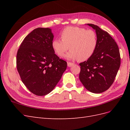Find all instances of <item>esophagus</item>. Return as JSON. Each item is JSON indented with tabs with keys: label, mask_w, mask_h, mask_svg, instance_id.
<instances>
[{
	"label": "esophagus",
	"mask_w": 130,
	"mask_h": 130,
	"mask_svg": "<svg viewBox=\"0 0 130 130\" xmlns=\"http://www.w3.org/2000/svg\"><path fill=\"white\" fill-rule=\"evenodd\" d=\"M74 63H71V62H68L67 63V65H68V67H72L73 66H74Z\"/></svg>",
	"instance_id": "34e87169"
}]
</instances>
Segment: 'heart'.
I'll use <instances>...</instances> for the list:
<instances>
[{
    "label": "heart",
    "instance_id": "1",
    "mask_svg": "<svg viewBox=\"0 0 130 130\" xmlns=\"http://www.w3.org/2000/svg\"><path fill=\"white\" fill-rule=\"evenodd\" d=\"M60 39L52 42V48L58 56L62 57L69 49L70 52L65 55L69 60L85 61L92 56L98 45V37L95 31L82 27L68 26L63 30ZM70 48H69V47Z\"/></svg>",
    "mask_w": 130,
    "mask_h": 130
}]
</instances>
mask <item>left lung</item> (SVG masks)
Segmentation results:
<instances>
[{"mask_svg":"<svg viewBox=\"0 0 130 130\" xmlns=\"http://www.w3.org/2000/svg\"><path fill=\"white\" fill-rule=\"evenodd\" d=\"M95 30L98 45L91 57L79 64V78L89 92L101 93L113 83L120 67V56L118 45L108 33L92 24H87Z\"/></svg>","mask_w":130,"mask_h":130,"instance_id":"obj_1","label":"left lung"}]
</instances>
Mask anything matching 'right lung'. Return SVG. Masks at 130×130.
Listing matches in <instances>:
<instances>
[{
	"label": "right lung",
	"mask_w": 130,
	"mask_h": 130,
	"mask_svg": "<svg viewBox=\"0 0 130 130\" xmlns=\"http://www.w3.org/2000/svg\"><path fill=\"white\" fill-rule=\"evenodd\" d=\"M52 29L38 28L27 35L17 54V68L23 83L38 96L50 93L60 80L67 63L55 54Z\"/></svg>",
	"instance_id": "add662e5"
}]
</instances>
